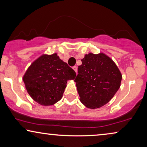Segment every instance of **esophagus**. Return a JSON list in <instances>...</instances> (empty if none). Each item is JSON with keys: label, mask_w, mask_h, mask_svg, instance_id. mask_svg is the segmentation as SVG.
Here are the masks:
<instances>
[{"label": "esophagus", "mask_w": 147, "mask_h": 147, "mask_svg": "<svg viewBox=\"0 0 147 147\" xmlns=\"http://www.w3.org/2000/svg\"><path fill=\"white\" fill-rule=\"evenodd\" d=\"M73 69L74 70V71H76V73L77 74V72H78V68H77V67H76V66H74V67H73Z\"/></svg>", "instance_id": "1"}]
</instances>
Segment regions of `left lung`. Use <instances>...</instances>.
<instances>
[{
    "instance_id": "1",
    "label": "left lung",
    "mask_w": 147,
    "mask_h": 147,
    "mask_svg": "<svg viewBox=\"0 0 147 147\" xmlns=\"http://www.w3.org/2000/svg\"><path fill=\"white\" fill-rule=\"evenodd\" d=\"M75 79L80 100L96 109L109 102L120 87L122 76L118 66L104 53L86 54Z\"/></svg>"
}]
</instances>
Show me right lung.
<instances>
[{
    "label": "right lung",
    "mask_w": 147,
    "mask_h": 147,
    "mask_svg": "<svg viewBox=\"0 0 147 147\" xmlns=\"http://www.w3.org/2000/svg\"><path fill=\"white\" fill-rule=\"evenodd\" d=\"M76 76L74 70L54 53L43 54L32 62L23 80L34 101L42 106H51L61 99L67 81Z\"/></svg>",
    "instance_id": "right-lung-1"
}]
</instances>
